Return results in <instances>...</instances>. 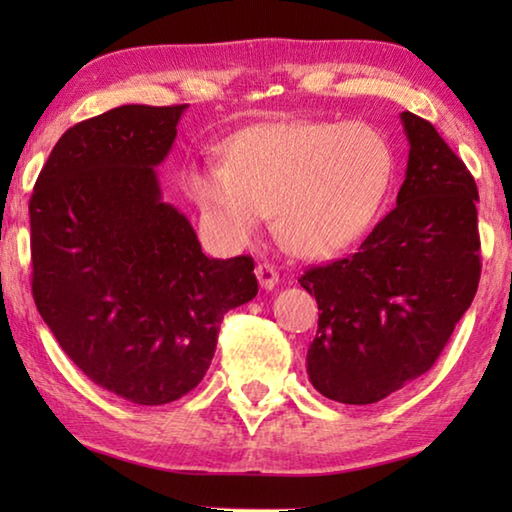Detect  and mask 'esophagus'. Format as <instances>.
Masks as SVG:
<instances>
[{
    "instance_id": "esophagus-1",
    "label": "esophagus",
    "mask_w": 512,
    "mask_h": 512,
    "mask_svg": "<svg viewBox=\"0 0 512 512\" xmlns=\"http://www.w3.org/2000/svg\"><path fill=\"white\" fill-rule=\"evenodd\" d=\"M255 275H257V280H259V287L266 289V291L275 289L277 282H280V275H277V271H275L271 264H259L255 268Z\"/></svg>"
}]
</instances>
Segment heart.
<instances>
[{"label":"heart","mask_w":512,"mask_h":512,"mask_svg":"<svg viewBox=\"0 0 512 512\" xmlns=\"http://www.w3.org/2000/svg\"><path fill=\"white\" fill-rule=\"evenodd\" d=\"M393 169L391 142L366 121H275L232 135L225 160L189 162L183 185L225 244H250L275 210L293 253L327 257L366 235Z\"/></svg>","instance_id":"1"}]
</instances>
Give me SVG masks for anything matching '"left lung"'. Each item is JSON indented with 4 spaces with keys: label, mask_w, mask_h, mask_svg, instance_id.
<instances>
[{
    "label": "left lung",
    "mask_w": 512,
    "mask_h": 512,
    "mask_svg": "<svg viewBox=\"0 0 512 512\" xmlns=\"http://www.w3.org/2000/svg\"><path fill=\"white\" fill-rule=\"evenodd\" d=\"M400 117L411 149L397 205L359 253L298 280L320 309L309 381L341 404H375L424 375L479 287L472 173L427 119Z\"/></svg>",
    "instance_id": "8db88e82"
}]
</instances>
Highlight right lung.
Masks as SVG:
<instances>
[{"mask_svg":"<svg viewBox=\"0 0 512 512\" xmlns=\"http://www.w3.org/2000/svg\"><path fill=\"white\" fill-rule=\"evenodd\" d=\"M187 106H119L69 128L29 201L31 289L94 384L158 406L210 368L223 316L257 296L253 257L210 259L155 167Z\"/></svg>","mask_w":512,"mask_h":512,"instance_id":"right-lung-1","label":"right lung"}]
</instances>
